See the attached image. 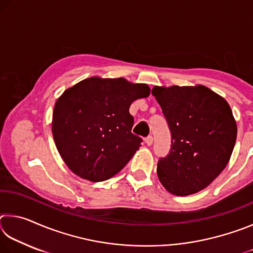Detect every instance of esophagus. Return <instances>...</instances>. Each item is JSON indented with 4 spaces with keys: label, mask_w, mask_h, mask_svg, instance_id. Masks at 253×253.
Listing matches in <instances>:
<instances>
[{
    "label": "esophagus",
    "mask_w": 253,
    "mask_h": 253,
    "mask_svg": "<svg viewBox=\"0 0 253 253\" xmlns=\"http://www.w3.org/2000/svg\"><path fill=\"white\" fill-rule=\"evenodd\" d=\"M153 140H154L153 136H148V137H146V138H145V143H146L148 146H151V145L153 144Z\"/></svg>",
    "instance_id": "34e87169"
}]
</instances>
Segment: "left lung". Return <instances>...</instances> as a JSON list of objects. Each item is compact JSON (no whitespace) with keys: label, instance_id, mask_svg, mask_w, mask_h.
Segmentation results:
<instances>
[{"label":"left lung","instance_id":"8db88e82","mask_svg":"<svg viewBox=\"0 0 253 253\" xmlns=\"http://www.w3.org/2000/svg\"><path fill=\"white\" fill-rule=\"evenodd\" d=\"M152 95L172 132L169 155L157 163L160 182L170 194L198 193L230 161L238 131L230 105L202 84L155 85Z\"/></svg>","mask_w":253,"mask_h":253}]
</instances>
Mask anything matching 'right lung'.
I'll list each match as a JSON object with an SVG mask.
<instances>
[{"instance_id": "obj_1", "label": "right lung", "mask_w": 253, "mask_h": 253, "mask_svg": "<svg viewBox=\"0 0 253 253\" xmlns=\"http://www.w3.org/2000/svg\"><path fill=\"white\" fill-rule=\"evenodd\" d=\"M149 93L146 84L97 76L65 90L54 105L52 135L72 173L96 183L121 172L142 143L131 132L129 107Z\"/></svg>"}]
</instances>
